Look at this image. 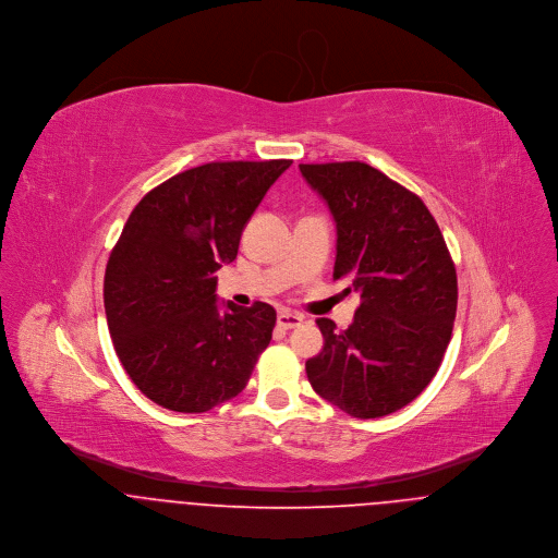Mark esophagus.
<instances>
[{
	"mask_svg": "<svg viewBox=\"0 0 558 558\" xmlns=\"http://www.w3.org/2000/svg\"><path fill=\"white\" fill-rule=\"evenodd\" d=\"M301 322H303V318L299 314H290V312H279V316H277V324L286 330L301 326Z\"/></svg>",
	"mask_w": 558,
	"mask_h": 558,
	"instance_id": "34e87169",
	"label": "esophagus"
}]
</instances>
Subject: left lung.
Masks as SVG:
<instances>
[{"label":"left lung","mask_w":558,"mask_h":558,"mask_svg":"<svg viewBox=\"0 0 558 558\" xmlns=\"http://www.w3.org/2000/svg\"><path fill=\"white\" fill-rule=\"evenodd\" d=\"M337 223L332 279L361 294L354 322L318 318L324 348L307 378L319 398L356 418L410 403L436 376L451 341L458 275L418 195L361 160L299 165ZM348 288V292L352 290Z\"/></svg>","instance_id":"left-lung-1"}]
</instances>
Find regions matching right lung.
I'll return each mask as SVG.
<instances>
[{
  "instance_id": "obj_1",
  "label": "right lung",
  "mask_w": 558,
  "mask_h": 558,
  "mask_svg": "<svg viewBox=\"0 0 558 558\" xmlns=\"http://www.w3.org/2000/svg\"><path fill=\"white\" fill-rule=\"evenodd\" d=\"M292 160H228L186 169L131 213L105 270V314L135 387L167 410L206 412L246 387L272 337L268 303L221 312L215 272Z\"/></svg>"
}]
</instances>
